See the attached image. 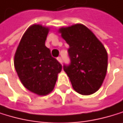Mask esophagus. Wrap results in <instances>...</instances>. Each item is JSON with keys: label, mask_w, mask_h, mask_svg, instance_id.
<instances>
[{"label": "esophagus", "mask_w": 123, "mask_h": 123, "mask_svg": "<svg viewBox=\"0 0 123 123\" xmlns=\"http://www.w3.org/2000/svg\"><path fill=\"white\" fill-rule=\"evenodd\" d=\"M57 60H58V62H59L60 63H61V64H62V59H61V57H58L57 58Z\"/></svg>", "instance_id": "obj_1"}]
</instances>
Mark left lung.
I'll return each mask as SVG.
<instances>
[{
	"instance_id": "left-lung-1",
	"label": "left lung",
	"mask_w": 123,
	"mask_h": 123,
	"mask_svg": "<svg viewBox=\"0 0 123 123\" xmlns=\"http://www.w3.org/2000/svg\"><path fill=\"white\" fill-rule=\"evenodd\" d=\"M62 38L69 45L71 63L63 66L74 90L84 95L98 89L105 79L108 55L103 43L85 25L75 24L59 29Z\"/></svg>"
}]
</instances>
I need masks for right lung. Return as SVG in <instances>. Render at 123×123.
<instances>
[{"label":"right lung","mask_w":123,"mask_h":123,"mask_svg":"<svg viewBox=\"0 0 123 123\" xmlns=\"http://www.w3.org/2000/svg\"><path fill=\"white\" fill-rule=\"evenodd\" d=\"M49 28L32 25L23 34L14 55L15 70L23 86L31 92L46 95L55 85L62 66L45 46Z\"/></svg>","instance_id":"right-lung-1"}]
</instances>
